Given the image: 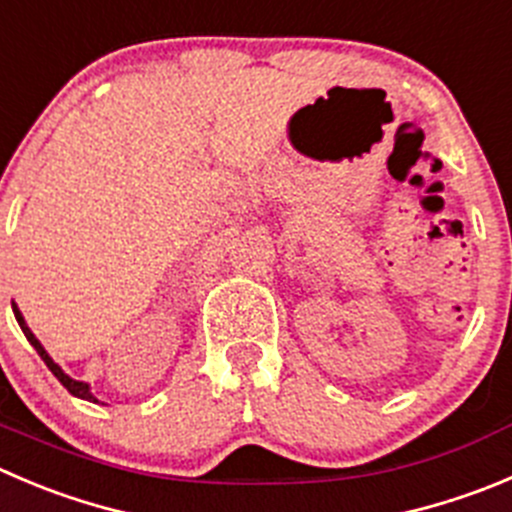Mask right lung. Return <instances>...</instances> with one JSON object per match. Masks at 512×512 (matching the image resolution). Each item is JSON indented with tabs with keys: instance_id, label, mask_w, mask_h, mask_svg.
<instances>
[{
	"instance_id": "right-lung-1",
	"label": "right lung",
	"mask_w": 512,
	"mask_h": 512,
	"mask_svg": "<svg viewBox=\"0 0 512 512\" xmlns=\"http://www.w3.org/2000/svg\"><path fill=\"white\" fill-rule=\"evenodd\" d=\"M12 309H14V316H17L19 326H22V332H24V337H27V339H29V344H32V347H34V349H37V354H40V357H42V362H45V364H47V367H50V372H52V374H55V377H57V379H60V382H62V387H65V389H67V392H70V394H75V397H80V399H90V402H97V399H95V397H92V394H90V387H87V384H85V382H77V379H70V377H67V374H65V372H62V369H60V367H57V364H55V362H52V357H50V354H47V352H45V347H42V344H40V339L34 337V334H32V332H29V326H27V324H24V319H22V314H19L17 304H12Z\"/></svg>"
}]
</instances>
